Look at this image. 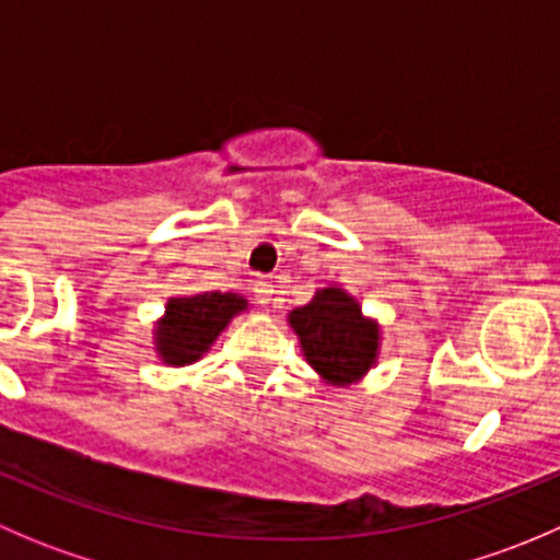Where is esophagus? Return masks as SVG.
Returning a JSON list of instances; mask_svg holds the SVG:
<instances>
[{
	"label": "esophagus",
	"mask_w": 560,
	"mask_h": 560,
	"mask_svg": "<svg viewBox=\"0 0 560 560\" xmlns=\"http://www.w3.org/2000/svg\"><path fill=\"white\" fill-rule=\"evenodd\" d=\"M252 292H254V301L257 303H262V306H268L270 301H273V284H270V281H265V279H257L252 284Z\"/></svg>",
	"instance_id": "esophagus-1"
}]
</instances>
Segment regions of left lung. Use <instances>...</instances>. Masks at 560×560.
I'll return each mask as SVG.
<instances>
[{"mask_svg": "<svg viewBox=\"0 0 560 560\" xmlns=\"http://www.w3.org/2000/svg\"><path fill=\"white\" fill-rule=\"evenodd\" d=\"M290 325L303 358L327 385H354L380 358V325L341 287L316 290L312 303L290 312Z\"/></svg>", "mask_w": 560, "mask_h": 560, "instance_id": "left-lung-1", "label": "left lung"}]
</instances>
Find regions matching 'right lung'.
I'll return each instance as SVG.
<instances>
[{"label": "right lung", "mask_w": 560, "mask_h": 560, "mask_svg": "<svg viewBox=\"0 0 560 560\" xmlns=\"http://www.w3.org/2000/svg\"><path fill=\"white\" fill-rule=\"evenodd\" d=\"M246 308V298L235 295V292H200V295L171 298L165 316L156 322V354L167 365L197 363L211 349L219 332L230 325V319Z\"/></svg>", "instance_id": "obj_1"}]
</instances>
